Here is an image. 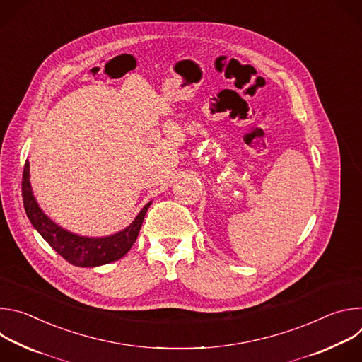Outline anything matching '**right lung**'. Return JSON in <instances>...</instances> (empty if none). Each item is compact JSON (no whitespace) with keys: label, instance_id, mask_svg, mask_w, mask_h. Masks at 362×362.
<instances>
[{"label":"right lung","instance_id":"obj_1","mask_svg":"<svg viewBox=\"0 0 362 362\" xmlns=\"http://www.w3.org/2000/svg\"><path fill=\"white\" fill-rule=\"evenodd\" d=\"M21 186L24 209L31 225L42 236V239L59 255H62L67 262L80 268H95L106 264H112L123 257L136 242L146 212L148 209V206L151 204V202L146 203L144 208L134 218V221L123 230L109 236L90 238L69 232L67 229L59 226L56 222L51 221L42 212L33 194L28 160L24 166Z\"/></svg>","mask_w":362,"mask_h":362}]
</instances>
